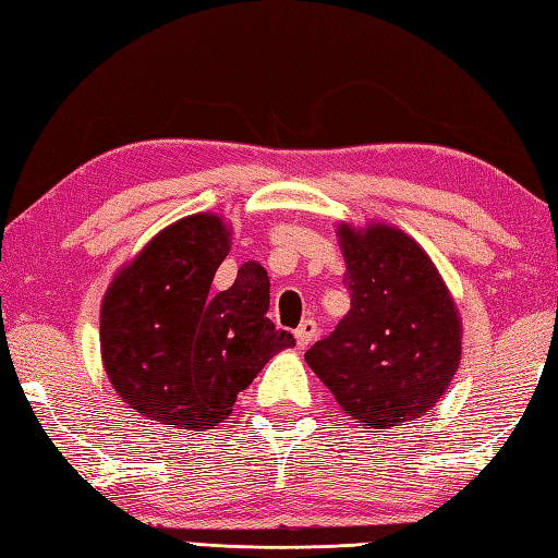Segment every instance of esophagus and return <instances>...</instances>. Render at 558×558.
Here are the masks:
<instances>
[{
  "label": "esophagus",
  "mask_w": 558,
  "mask_h": 558,
  "mask_svg": "<svg viewBox=\"0 0 558 558\" xmlns=\"http://www.w3.org/2000/svg\"><path fill=\"white\" fill-rule=\"evenodd\" d=\"M316 331H319V326H316V322L314 319H304L298 326V329H294V338H298V345L300 348H307L314 341Z\"/></svg>",
  "instance_id": "obj_1"
}]
</instances>
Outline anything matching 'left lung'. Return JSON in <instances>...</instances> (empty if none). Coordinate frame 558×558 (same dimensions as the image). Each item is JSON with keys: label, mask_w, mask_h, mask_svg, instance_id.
Segmentation results:
<instances>
[{"label": "left lung", "mask_w": 558, "mask_h": 558, "mask_svg": "<svg viewBox=\"0 0 558 558\" xmlns=\"http://www.w3.org/2000/svg\"><path fill=\"white\" fill-rule=\"evenodd\" d=\"M351 310L304 360L338 407L367 425L421 418L462 355V324L428 254L389 225L338 227Z\"/></svg>", "instance_id": "obj_1"}]
</instances>
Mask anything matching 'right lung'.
I'll list each match as a JSON object with an SVG mask.
<instances>
[{
	"label": "right lung",
	"mask_w": 558,
	"mask_h": 558,
	"mask_svg": "<svg viewBox=\"0 0 558 558\" xmlns=\"http://www.w3.org/2000/svg\"><path fill=\"white\" fill-rule=\"evenodd\" d=\"M227 251L220 217H183L120 268L104 298L108 379L130 409L169 428L225 421L239 391L294 345L266 316L270 282L258 264H244L232 288L210 294Z\"/></svg>",
	"instance_id": "obj_1"
}]
</instances>
